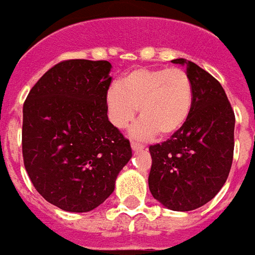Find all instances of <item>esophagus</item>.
Returning <instances> with one entry per match:
<instances>
[{"instance_id": "esophagus-1", "label": "esophagus", "mask_w": 255, "mask_h": 255, "mask_svg": "<svg viewBox=\"0 0 255 255\" xmlns=\"http://www.w3.org/2000/svg\"><path fill=\"white\" fill-rule=\"evenodd\" d=\"M131 147H132L133 150H140V149H143V147H145V145H142V143H139V142H135V140H132V142H131Z\"/></svg>"}]
</instances>
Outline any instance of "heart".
I'll use <instances>...</instances> for the list:
<instances>
[{
    "mask_svg": "<svg viewBox=\"0 0 255 255\" xmlns=\"http://www.w3.org/2000/svg\"><path fill=\"white\" fill-rule=\"evenodd\" d=\"M193 85L188 73L178 67H136L126 73L120 84L110 85L105 102L110 123L116 128L128 127L139 108L140 123L132 129L136 138L157 132L170 136L189 119L193 108Z\"/></svg>",
    "mask_w": 255,
    "mask_h": 255,
    "instance_id": "heart-1",
    "label": "heart"
}]
</instances>
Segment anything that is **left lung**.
<instances>
[{
  "label": "left lung",
  "mask_w": 255,
  "mask_h": 255,
  "mask_svg": "<svg viewBox=\"0 0 255 255\" xmlns=\"http://www.w3.org/2000/svg\"><path fill=\"white\" fill-rule=\"evenodd\" d=\"M172 63L186 66L193 108L170 139L149 146V189L167 208L190 211L210 202L227 182L235 147V113L222 85L210 73L182 58Z\"/></svg>",
  "instance_id": "obj_1"
}]
</instances>
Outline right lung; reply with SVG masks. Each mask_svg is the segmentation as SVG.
Returning a JSON list of instances; mask_svg holds the SVG:
<instances>
[{"mask_svg": "<svg viewBox=\"0 0 255 255\" xmlns=\"http://www.w3.org/2000/svg\"><path fill=\"white\" fill-rule=\"evenodd\" d=\"M110 69L108 60H63L23 105L24 168L37 192L65 211L102 204L132 156L129 140L108 119Z\"/></svg>", "mask_w": 255, "mask_h": 255, "instance_id": "right-lung-1", "label": "right lung"}]
</instances>
